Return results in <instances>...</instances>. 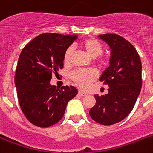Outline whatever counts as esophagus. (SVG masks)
Returning <instances> with one entry per match:
<instances>
[{
	"instance_id": "esophagus-1",
	"label": "esophagus",
	"mask_w": 153,
	"mask_h": 153,
	"mask_svg": "<svg viewBox=\"0 0 153 153\" xmlns=\"http://www.w3.org/2000/svg\"><path fill=\"white\" fill-rule=\"evenodd\" d=\"M78 95H80V96H87V94H86V93H84V92H82V91H79V93H78Z\"/></svg>"
}]
</instances>
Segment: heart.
<instances>
[{
  "mask_svg": "<svg viewBox=\"0 0 153 153\" xmlns=\"http://www.w3.org/2000/svg\"><path fill=\"white\" fill-rule=\"evenodd\" d=\"M82 48L91 58H95V60L99 63L104 62V58L102 56L103 51V45L96 38H90L85 39L81 42ZM74 49L70 46L66 49L63 54V62L65 65H69L71 62ZM98 76V73L94 69H83L72 72L71 79L74 84L81 89H87L92 82Z\"/></svg>",
  "mask_w": 153,
  "mask_h": 153,
  "instance_id": "heart-1",
  "label": "heart"
}]
</instances>
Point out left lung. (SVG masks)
Returning <instances> with one entry per match:
<instances>
[{"instance_id":"1","label":"left lung","mask_w":153,"mask_h":153,"mask_svg":"<svg viewBox=\"0 0 153 153\" xmlns=\"http://www.w3.org/2000/svg\"><path fill=\"white\" fill-rule=\"evenodd\" d=\"M111 48L110 66L100 81L109 87L105 95H95L96 102L90 110L92 120L111 125L125 119L133 109L142 87L140 58L133 45L120 35H99Z\"/></svg>"}]
</instances>
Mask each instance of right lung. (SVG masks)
Returning a JSON list of instances; mask_svg holds the SVG:
<instances>
[{
	"label": "right lung",
	"instance_id": "add662e5",
	"mask_svg": "<svg viewBox=\"0 0 153 153\" xmlns=\"http://www.w3.org/2000/svg\"><path fill=\"white\" fill-rule=\"evenodd\" d=\"M77 35L45 33L28 43L20 53L15 86L22 112L28 120L41 128L55 124L63 116L66 105L78 90L61 89L50 83L52 74L63 68V54Z\"/></svg>",
	"mask_w": 153,
	"mask_h": 153
}]
</instances>
